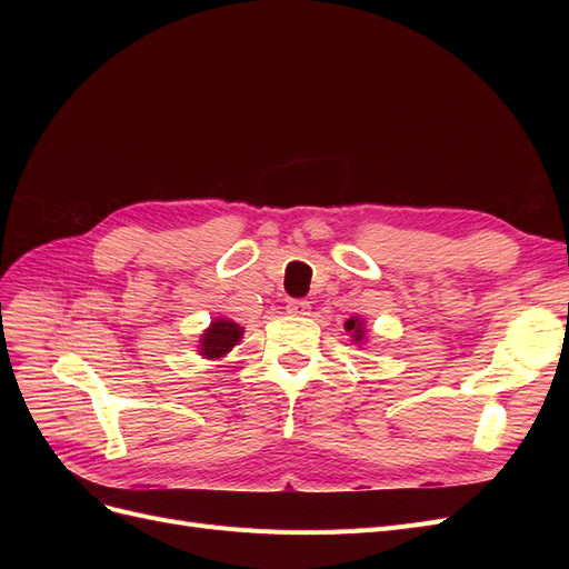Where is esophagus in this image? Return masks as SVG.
Returning a JSON list of instances; mask_svg holds the SVG:
<instances>
[{
    "label": "esophagus",
    "mask_w": 569,
    "mask_h": 569,
    "mask_svg": "<svg viewBox=\"0 0 569 569\" xmlns=\"http://www.w3.org/2000/svg\"><path fill=\"white\" fill-rule=\"evenodd\" d=\"M308 311H311V301H306V299H289L287 301V313H291V316H308Z\"/></svg>",
    "instance_id": "34e87169"
}]
</instances>
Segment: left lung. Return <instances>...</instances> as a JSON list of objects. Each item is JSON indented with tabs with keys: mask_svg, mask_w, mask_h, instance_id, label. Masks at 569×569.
I'll return each instance as SVG.
<instances>
[{
	"mask_svg": "<svg viewBox=\"0 0 569 569\" xmlns=\"http://www.w3.org/2000/svg\"><path fill=\"white\" fill-rule=\"evenodd\" d=\"M347 330H349V332H353L356 341H360V339H363V322H360L358 318H356V320L351 318V320L347 322Z\"/></svg>",
	"mask_w": 569,
	"mask_h": 569,
	"instance_id": "obj_1",
	"label": "left lung"
}]
</instances>
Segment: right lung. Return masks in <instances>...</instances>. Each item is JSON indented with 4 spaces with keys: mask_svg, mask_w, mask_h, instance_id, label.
Here are the masks:
<instances>
[{
    "mask_svg": "<svg viewBox=\"0 0 569 569\" xmlns=\"http://www.w3.org/2000/svg\"><path fill=\"white\" fill-rule=\"evenodd\" d=\"M242 327L232 320H216L211 322L209 330H206L203 339H201V356L206 358H220L226 356L228 351H232L234 343L242 339Z\"/></svg>",
    "mask_w": 569,
    "mask_h": 569,
    "instance_id": "right-lung-1",
    "label": "right lung"
}]
</instances>
